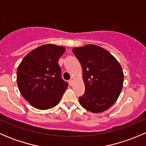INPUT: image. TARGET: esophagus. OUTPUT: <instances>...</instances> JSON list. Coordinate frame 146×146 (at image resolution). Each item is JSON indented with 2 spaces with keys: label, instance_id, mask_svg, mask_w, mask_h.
<instances>
[{
  "label": "esophagus",
  "instance_id": "1",
  "mask_svg": "<svg viewBox=\"0 0 146 146\" xmlns=\"http://www.w3.org/2000/svg\"><path fill=\"white\" fill-rule=\"evenodd\" d=\"M69 85H73V79H70V80H69Z\"/></svg>",
  "mask_w": 146,
  "mask_h": 146
}]
</instances>
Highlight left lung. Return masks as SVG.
I'll use <instances>...</instances> for the list:
<instances>
[{
    "instance_id": "obj_1",
    "label": "left lung",
    "mask_w": 146,
    "mask_h": 146,
    "mask_svg": "<svg viewBox=\"0 0 146 146\" xmlns=\"http://www.w3.org/2000/svg\"><path fill=\"white\" fill-rule=\"evenodd\" d=\"M73 52L82 68L85 92L79 98L84 109L100 113L117 100L123 83L121 66L104 48L89 44L75 47Z\"/></svg>"
}]
</instances>
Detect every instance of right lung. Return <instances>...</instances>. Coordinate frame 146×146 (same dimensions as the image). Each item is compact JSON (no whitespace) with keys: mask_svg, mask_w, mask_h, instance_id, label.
<instances>
[{"mask_svg":"<svg viewBox=\"0 0 146 146\" xmlns=\"http://www.w3.org/2000/svg\"><path fill=\"white\" fill-rule=\"evenodd\" d=\"M66 51L52 44L42 45L27 54L17 70L20 93L32 107L53 108L61 100L68 83L61 78L58 59Z\"/></svg>","mask_w":146,"mask_h":146,"instance_id":"1","label":"right lung"}]
</instances>
